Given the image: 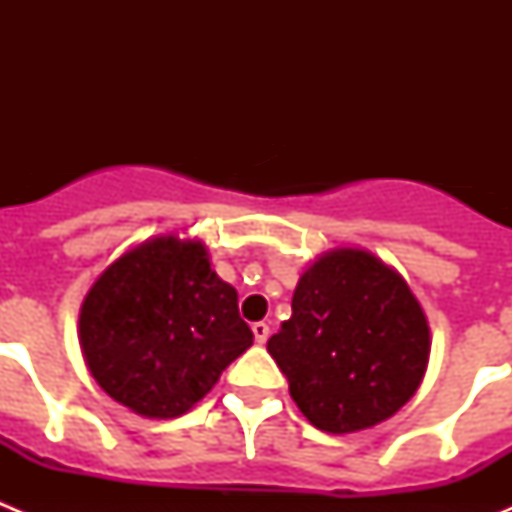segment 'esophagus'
Returning <instances> with one entry per match:
<instances>
[{
	"label": "esophagus",
	"instance_id": "1",
	"mask_svg": "<svg viewBox=\"0 0 512 512\" xmlns=\"http://www.w3.org/2000/svg\"><path fill=\"white\" fill-rule=\"evenodd\" d=\"M251 330H253V338H256V343H261V346H264L266 338H269V325H266V323H253Z\"/></svg>",
	"mask_w": 512,
	"mask_h": 512
}]
</instances>
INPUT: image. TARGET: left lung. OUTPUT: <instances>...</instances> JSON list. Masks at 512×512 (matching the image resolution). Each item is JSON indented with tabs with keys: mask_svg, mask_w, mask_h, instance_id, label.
Instances as JSON below:
<instances>
[{
	"mask_svg": "<svg viewBox=\"0 0 512 512\" xmlns=\"http://www.w3.org/2000/svg\"><path fill=\"white\" fill-rule=\"evenodd\" d=\"M266 348L315 428L356 433L392 418L415 395L431 330L392 266L364 248H333L307 266L292 318Z\"/></svg>",
	"mask_w": 512,
	"mask_h": 512,
	"instance_id": "left-lung-1",
	"label": "left lung"
}]
</instances>
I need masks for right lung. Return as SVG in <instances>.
Returning a JSON list of instances; mask_svg holds the SVG:
<instances>
[{
  "instance_id": "right-lung-1",
  "label": "right lung",
  "mask_w": 512,
  "mask_h": 512,
  "mask_svg": "<svg viewBox=\"0 0 512 512\" xmlns=\"http://www.w3.org/2000/svg\"><path fill=\"white\" fill-rule=\"evenodd\" d=\"M79 343L112 400L143 418H179L253 343L238 292L202 241L158 235L125 251L81 302Z\"/></svg>"
}]
</instances>
